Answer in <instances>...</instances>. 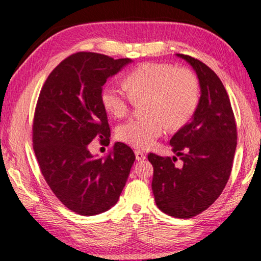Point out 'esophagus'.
Returning <instances> with one entry per match:
<instances>
[{"label": "esophagus", "instance_id": "1", "mask_svg": "<svg viewBox=\"0 0 261 261\" xmlns=\"http://www.w3.org/2000/svg\"><path fill=\"white\" fill-rule=\"evenodd\" d=\"M135 154H136V159L138 161H143V160H145V159H146V155H145V153H143L141 151H138V149H137V151H135Z\"/></svg>", "mask_w": 261, "mask_h": 261}]
</instances>
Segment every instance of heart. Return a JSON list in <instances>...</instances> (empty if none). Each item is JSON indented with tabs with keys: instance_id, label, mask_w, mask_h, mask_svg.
<instances>
[{
	"instance_id": "1",
	"label": "heart",
	"mask_w": 261,
	"mask_h": 261,
	"mask_svg": "<svg viewBox=\"0 0 261 261\" xmlns=\"http://www.w3.org/2000/svg\"><path fill=\"white\" fill-rule=\"evenodd\" d=\"M129 93L115 84L101 91V103L114 117H123L132 101L145 99L147 116L131 118L120 125L117 137L137 148H149L161 137L167 125L183 126L196 110L199 101V85L187 69H176L166 63H146L136 68L126 77Z\"/></svg>"
}]
</instances>
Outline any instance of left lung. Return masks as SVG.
I'll return each instance as SVG.
<instances>
[{
    "mask_svg": "<svg viewBox=\"0 0 261 261\" xmlns=\"http://www.w3.org/2000/svg\"><path fill=\"white\" fill-rule=\"evenodd\" d=\"M197 73L200 98L191 121L176 132L170 145L182 166L173 159L148 154L154 173L156 206L174 218L190 219L218 199L231 173L237 145L236 122L222 82L213 70L191 56L176 54Z\"/></svg>",
    "mask_w": 261,
    "mask_h": 261,
    "instance_id": "left-lung-1",
    "label": "left lung"
}]
</instances>
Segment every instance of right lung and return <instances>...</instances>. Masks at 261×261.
Returning <instances> with one entry per match:
<instances>
[{
    "mask_svg": "<svg viewBox=\"0 0 261 261\" xmlns=\"http://www.w3.org/2000/svg\"><path fill=\"white\" fill-rule=\"evenodd\" d=\"M130 63V59L76 53L53 70L39 95L33 123L35 156L51 191L79 215L112 208L136 160L134 151L118 141L105 156L88 149L94 138L109 144L101 91L109 77Z\"/></svg>",
    "mask_w": 261,
    "mask_h": 261,
    "instance_id": "1",
    "label": "right lung"
}]
</instances>
